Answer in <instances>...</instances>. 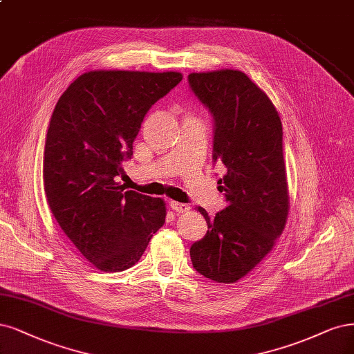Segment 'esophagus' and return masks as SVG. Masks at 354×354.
<instances>
[{
	"mask_svg": "<svg viewBox=\"0 0 354 354\" xmlns=\"http://www.w3.org/2000/svg\"><path fill=\"white\" fill-rule=\"evenodd\" d=\"M169 208H171V209L176 211V212H178V214L189 212V211H190V206H189V205L181 203V202H174V201L169 202Z\"/></svg>",
	"mask_w": 354,
	"mask_h": 354,
	"instance_id": "esophagus-1",
	"label": "esophagus"
}]
</instances>
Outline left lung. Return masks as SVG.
Returning <instances> with one entry per match:
<instances>
[{"mask_svg": "<svg viewBox=\"0 0 354 354\" xmlns=\"http://www.w3.org/2000/svg\"><path fill=\"white\" fill-rule=\"evenodd\" d=\"M194 96L214 120V162L227 206L211 218L208 231L190 248L193 268L216 283L231 284L249 274L281 236L288 215L283 126L266 93L239 70L192 73Z\"/></svg>", "mask_w": 354, "mask_h": 354, "instance_id": "8db88e82", "label": "left lung"}]
</instances>
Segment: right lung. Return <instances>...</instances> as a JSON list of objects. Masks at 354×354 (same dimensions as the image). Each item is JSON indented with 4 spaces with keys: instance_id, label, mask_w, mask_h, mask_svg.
<instances>
[{
    "instance_id": "right-lung-1",
    "label": "right lung",
    "mask_w": 354,
    "mask_h": 354,
    "mask_svg": "<svg viewBox=\"0 0 354 354\" xmlns=\"http://www.w3.org/2000/svg\"><path fill=\"white\" fill-rule=\"evenodd\" d=\"M181 73L95 70L59 96L44 149V187L61 230L93 266L135 265L165 223V202L124 190L115 177L133 156L149 108Z\"/></svg>"
}]
</instances>
